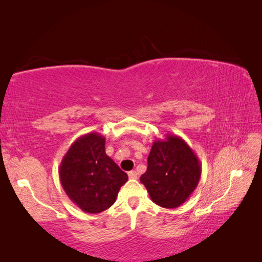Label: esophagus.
I'll use <instances>...</instances> for the list:
<instances>
[{"label": "esophagus", "mask_w": 262, "mask_h": 262, "mask_svg": "<svg viewBox=\"0 0 262 262\" xmlns=\"http://www.w3.org/2000/svg\"><path fill=\"white\" fill-rule=\"evenodd\" d=\"M128 177H129V179H137V173H136V171H130V172H128Z\"/></svg>", "instance_id": "1"}]
</instances>
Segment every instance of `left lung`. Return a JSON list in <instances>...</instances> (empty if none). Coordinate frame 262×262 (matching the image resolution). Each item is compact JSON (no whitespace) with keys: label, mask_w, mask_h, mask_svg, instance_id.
Instances as JSON below:
<instances>
[{"label":"left lung","mask_w":262,"mask_h":262,"mask_svg":"<svg viewBox=\"0 0 262 262\" xmlns=\"http://www.w3.org/2000/svg\"><path fill=\"white\" fill-rule=\"evenodd\" d=\"M200 178L201 164L193 149L180 136L167 134L152 143L140 180L152 202L170 209L187 200Z\"/></svg>","instance_id":"8db88e82"}]
</instances>
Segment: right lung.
Here are the masks:
<instances>
[{
  "label": "right lung",
  "instance_id": "1",
  "mask_svg": "<svg viewBox=\"0 0 262 262\" xmlns=\"http://www.w3.org/2000/svg\"><path fill=\"white\" fill-rule=\"evenodd\" d=\"M59 177L66 194L84 212L98 214L113 205L128 176L105 152V137L83 135L62 158Z\"/></svg>",
  "mask_w": 262,
  "mask_h": 262
}]
</instances>
